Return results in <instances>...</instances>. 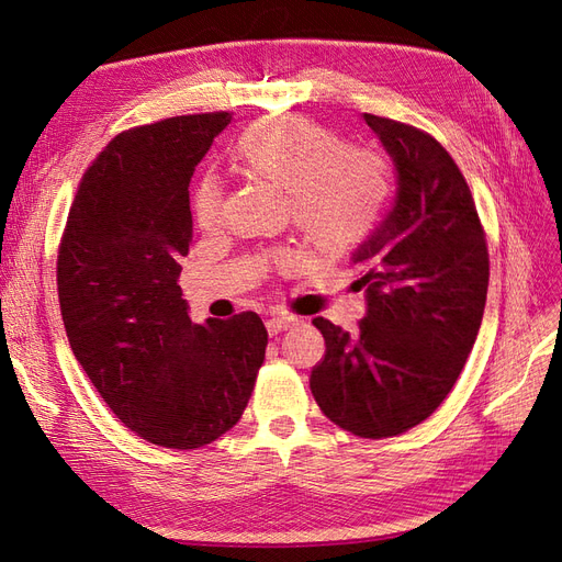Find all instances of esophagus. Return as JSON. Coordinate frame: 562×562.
Listing matches in <instances>:
<instances>
[{
    "label": "esophagus",
    "instance_id": "34e87169",
    "mask_svg": "<svg viewBox=\"0 0 562 562\" xmlns=\"http://www.w3.org/2000/svg\"><path fill=\"white\" fill-rule=\"evenodd\" d=\"M291 326H295L293 318H285V316H271V318H267L269 335H279V333L291 328Z\"/></svg>",
    "mask_w": 562,
    "mask_h": 562
}]
</instances>
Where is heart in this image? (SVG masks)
Segmentation results:
<instances>
[{
  "label": "heart",
  "mask_w": 562,
  "mask_h": 562,
  "mask_svg": "<svg viewBox=\"0 0 562 562\" xmlns=\"http://www.w3.org/2000/svg\"><path fill=\"white\" fill-rule=\"evenodd\" d=\"M246 178L285 192L293 225L318 252L339 255L363 244L378 227L391 192L386 161L366 147L339 145L337 135L307 116L260 119L232 149ZM201 229L223 220V192L213 178L194 192Z\"/></svg>",
  "instance_id": "b5f03b06"
}]
</instances>
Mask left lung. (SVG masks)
Masks as SVG:
<instances>
[{
    "mask_svg": "<svg viewBox=\"0 0 562 562\" xmlns=\"http://www.w3.org/2000/svg\"><path fill=\"white\" fill-rule=\"evenodd\" d=\"M396 164L398 194L353 252L368 314L356 335L328 318L312 394L330 422L361 438L417 427L448 398L479 335L490 258L469 184L427 131L363 114Z\"/></svg>",
    "mask_w": 562,
    "mask_h": 562,
    "instance_id": "obj_1",
    "label": "left lung"
}]
</instances>
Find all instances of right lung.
<instances>
[{"mask_svg": "<svg viewBox=\"0 0 562 562\" xmlns=\"http://www.w3.org/2000/svg\"><path fill=\"white\" fill-rule=\"evenodd\" d=\"M229 112L122 131L81 176L58 246L70 347L110 411L147 443L194 450L241 419L265 361L255 312L192 323L178 285L190 180Z\"/></svg>", "mask_w": 562, "mask_h": 562, "instance_id": "right-lung-1", "label": "right lung"}]
</instances>
